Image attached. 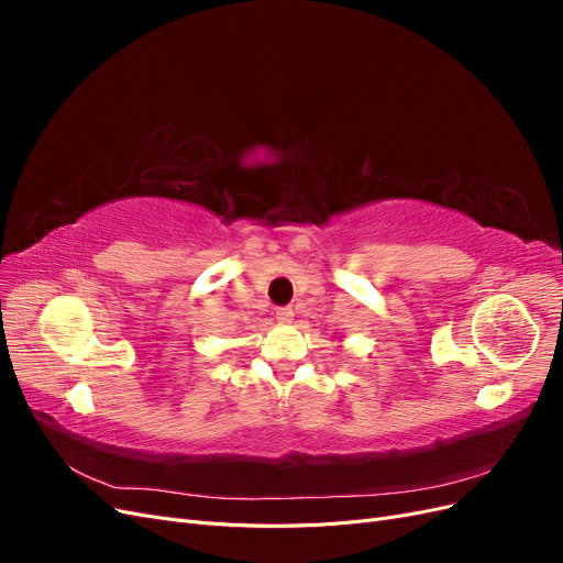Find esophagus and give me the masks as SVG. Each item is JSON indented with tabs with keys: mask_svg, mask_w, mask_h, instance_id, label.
Here are the masks:
<instances>
[{
	"mask_svg": "<svg viewBox=\"0 0 563 563\" xmlns=\"http://www.w3.org/2000/svg\"><path fill=\"white\" fill-rule=\"evenodd\" d=\"M291 319H294V310L291 308H279L277 310V321L279 323H291Z\"/></svg>",
	"mask_w": 563,
	"mask_h": 563,
	"instance_id": "obj_1",
	"label": "esophagus"
}]
</instances>
